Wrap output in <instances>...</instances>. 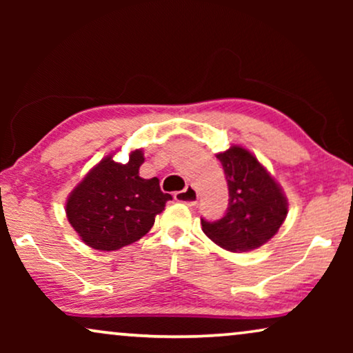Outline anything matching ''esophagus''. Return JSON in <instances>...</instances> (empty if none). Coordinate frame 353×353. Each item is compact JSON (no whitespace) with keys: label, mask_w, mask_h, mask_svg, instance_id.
<instances>
[{"label":"esophagus","mask_w":353,"mask_h":353,"mask_svg":"<svg viewBox=\"0 0 353 353\" xmlns=\"http://www.w3.org/2000/svg\"><path fill=\"white\" fill-rule=\"evenodd\" d=\"M197 197H199V194H197L196 188L191 186V185H188L183 191L175 192V201L183 202V204H186V205H190V207L196 205Z\"/></svg>","instance_id":"obj_1"}]
</instances>
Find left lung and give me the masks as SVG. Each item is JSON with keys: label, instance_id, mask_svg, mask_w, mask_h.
Returning a JSON list of instances; mask_svg holds the SVG:
<instances>
[{"label": "left lung", "instance_id": "obj_1", "mask_svg": "<svg viewBox=\"0 0 353 353\" xmlns=\"http://www.w3.org/2000/svg\"><path fill=\"white\" fill-rule=\"evenodd\" d=\"M228 181V209L220 220L201 219L202 231L231 252H249L278 233L288 201L274 178L254 154L241 146L216 154Z\"/></svg>", "mask_w": 353, "mask_h": 353}]
</instances>
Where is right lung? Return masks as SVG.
<instances>
[{
  "label": "right lung",
  "mask_w": 353,
  "mask_h": 353,
  "mask_svg": "<svg viewBox=\"0 0 353 353\" xmlns=\"http://www.w3.org/2000/svg\"><path fill=\"white\" fill-rule=\"evenodd\" d=\"M141 149L127 163L104 157L70 192L65 204L69 223L80 239L98 250H117L141 239L152 228L172 196L161 191L156 176L144 180Z\"/></svg>",
  "instance_id": "obj_1"
}]
</instances>
